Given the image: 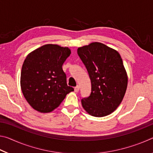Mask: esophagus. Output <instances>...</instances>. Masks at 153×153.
Masks as SVG:
<instances>
[{"instance_id":"esophagus-1","label":"esophagus","mask_w":153,"mask_h":153,"mask_svg":"<svg viewBox=\"0 0 153 153\" xmlns=\"http://www.w3.org/2000/svg\"><path fill=\"white\" fill-rule=\"evenodd\" d=\"M79 90V86H76V87L74 88V91L76 92H78Z\"/></svg>"}]
</instances>
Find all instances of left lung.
I'll return each mask as SVG.
<instances>
[{"mask_svg":"<svg viewBox=\"0 0 153 153\" xmlns=\"http://www.w3.org/2000/svg\"><path fill=\"white\" fill-rule=\"evenodd\" d=\"M91 80V93L82 99L83 108L94 117L113 113L122 101L128 86L127 76L120 53L100 42L77 48Z\"/></svg>","mask_w":153,"mask_h":153,"instance_id":"8db88e82","label":"left lung"}]
</instances>
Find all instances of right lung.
<instances>
[{"instance_id":"1","label":"right lung","mask_w":153,"mask_h":153,"mask_svg":"<svg viewBox=\"0 0 153 153\" xmlns=\"http://www.w3.org/2000/svg\"><path fill=\"white\" fill-rule=\"evenodd\" d=\"M71 51L57 45H45L26 56L21 72V88L27 102L40 113L57 108L74 91L67 84L62 66Z\"/></svg>"}]
</instances>
